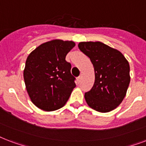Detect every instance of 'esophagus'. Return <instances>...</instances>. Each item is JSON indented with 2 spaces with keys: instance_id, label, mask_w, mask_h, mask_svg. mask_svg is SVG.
Here are the masks:
<instances>
[{
  "instance_id": "obj_1",
  "label": "esophagus",
  "mask_w": 146,
  "mask_h": 146,
  "mask_svg": "<svg viewBox=\"0 0 146 146\" xmlns=\"http://www.w3.org/2000/svg\"><path fill=\"white\" fill-rule=\"evenodd\" d=\"M81 76H79L77 78V81H78V82H80V81H81Z\"/></svg>"
}]
</instances>
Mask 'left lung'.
Here are the masks:
<instances>
[{
  "instance_id": "left-lung-1",
  "label": "left lung",
  "mask_w": 146,
  "mask_h": 146,
  "mask_svg": "<svg viewBox=\"0 0 146 146\" xmlns=\"http://www.w3.org/2000/svg\"><path fill=\"white\" fill-rule=\"evenodd\" d=\"M79 49L90 58L95 81L84 94L88 105L96 111L107 113L122 103L130 82L129 64L119 51L101 42H81Z\"/></svg>"
}]
</instances>
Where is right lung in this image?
<instances>
[{
  "instance_id": "right-lung-1",
  "label": "right lung",
  "mask_w": 146,
  "mask_h": 146,
  "mask_svg": "<svg viewBox=\"0 0 146 146\" xmlns=\"http://www.w3.org/2000/svg\"><path fill=\"white\" fill-rule=\"evenodd\" d=\"M74 46L73 41L53 39L41 44L28 55L23 71L25 85L31 101L39 109H60L75 88L72 65L65 61Z\"/></svg>"
}]
</instances>
